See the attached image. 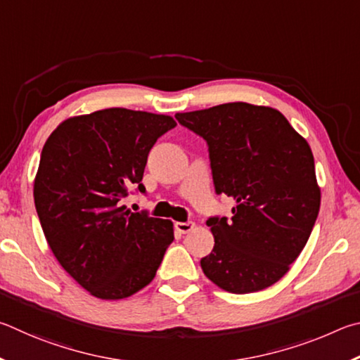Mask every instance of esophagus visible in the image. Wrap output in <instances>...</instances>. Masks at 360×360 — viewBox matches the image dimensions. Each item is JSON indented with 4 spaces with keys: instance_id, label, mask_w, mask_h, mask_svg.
<instances>
[{
    "instance_id": "1",
    "label": "esophagus",
    "mask_w": 360,
    "mask_h": 360,
    "mask_svg": "<svg viewBox=\"0 0 360 360\" xmlns=\"http://www.w3.org/2000/svg\"><path fill=\"white\" fill-rule=\"evenodd\" d=\"M185 226H188V223H179V228H180V229H186Z\"/></svg>"
}]
</instances>
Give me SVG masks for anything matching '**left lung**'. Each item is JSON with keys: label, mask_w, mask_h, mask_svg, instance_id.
Masks as SVG:
<instances>
[{"label": "left lung", "mask_w": 360, "mask_h": 360, "mask_svg": "<svg viewBox=\"0 0 360 360\" xmlns=\"http://www.w3.org/2000/svg\"><path fill=\"white\" fill-rule=\"evenodd\" d=\"M169 117L105 109L69 118L44 145L34 205L56 261L98 299L129 297L150 285L174 242V224L129 202Z\"/></svg>", "instance_id": "1"}]
</instances>
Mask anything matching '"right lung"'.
<instances>
[{
    "mask_svg": "<svg viewBox=\"0 0 360 360\" xmlns=\"http://www.w3.org/2000/svg\"><path fill=\"white\" fill-rule=\"evenodd\" d=\"M181 122L209 143L218 194L236 200L212 219L207 278L234 294L262 291L288 274L316 223L321 190L310 145L272 107L229 103Z\"/></svg>",
    "mask_w": 360,
    "mask_h": 360,
    "instance_id": "obj_1",
    "label": "right lung"
}]
</instances>
